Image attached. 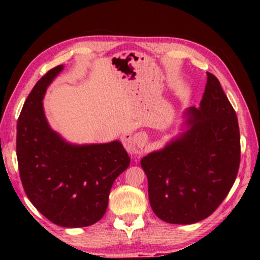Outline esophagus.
<instances>
[{
  "instance_id": "obj_1",
  "label": "esophagus",
  "mask_w": 260,
  "mask_h": 260,
  "mask_svg": "<svg viewBox=\"0 0 260 260\" xmlns=\"http://www.w3.org/2000/svg\"><path fill=\"white\" fill-rule=\"evenodd\" d=\"M144 143H146V136L142 133L126 134L124 136V146L131 155H141V149L144 146Z\"/></svg>"
}]
</instances>
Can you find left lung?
<instances>
[{"instance_id":"left-lung-1","label":"left lung","mask_w":260,"mask_h":260,"mask_svg":"<svg viewBox=\"0 0 260 260\" xmlns=\"http://www.w3.org/2000/svg\"><path fill=\"white\" fill-rule=\"evenodd\" d=\"M200 108L186 111L187 129L141 159L151 209L169 223L190 225L212 214L235 182L241 159L234 108L212 73Z\"/></svg>"}]
</instances>
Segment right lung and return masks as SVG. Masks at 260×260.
Listing matches in <instances>:
<instances>
[{
    "label": "right lung",
    "instance_id": "right-lung-1",
    "mask_svg": "<svg viewBox=\"0 0 260 260\" xmlns=\"http://www.w3.org/2000/svg\"><path fill=\"white\" fill-rule=\"evenodd\" d=\"M63 70L48 71L26 99L17 124V159L28 200L55 225L86 227L102 219L114 180L129 166L119 141L74 146L50 128L42 100Z\"/></svg>",
    "mask_w": 260,
    "mask_h": 260
}]
</instances>
